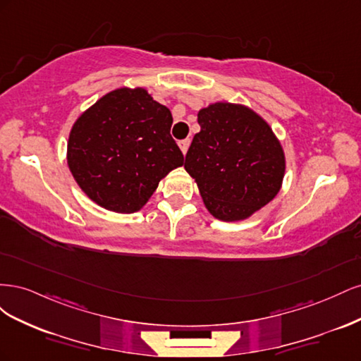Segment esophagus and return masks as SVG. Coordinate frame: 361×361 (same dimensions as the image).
I'll return each mask as SVG.
<instances>
[{
	"label": "esophagus",
	"mask_w": 361,
	"mask_h": 361,
	"mask_svg": "<svg viewBox=\"0 0 361 361\" xmlns=\"http://www.w3.org/2000/svg\"><path fill=\"white\" fill-rule=\"evenodd\" d=\"M190 145H191V140H190V138H185V140L179 141V147H180V150H182V154H183V155L187 154V152H188Z\"/></svg>",
	"instance_id": "34e87169"
}]
</instances>
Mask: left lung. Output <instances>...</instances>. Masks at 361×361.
<instances>
[{
	"label": "left lung",
	"mask_w": 361,
	"mask_h": 361,
	"mask_svg": "<svg viewBox=\"0 0 361 361\" xmlns=\"http://www.w3.org/2000/svg\"><path fill=\"white\" fill-rule=\"evenodd\" d=\"M199 125L185 170L197 182L207 211L238 221L276 197L285 155L264 118L244 105L218 102L199 111Z\"/></svg>",
	"instance_id": "8db88e82"
}]
</instances>
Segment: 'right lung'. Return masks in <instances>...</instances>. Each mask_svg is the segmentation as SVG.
Wrapping results in <instances>:
<instances>
[{
	"instance_id": "add662e5",
	"label": "right lung",
	"mask_w": 361,
	"mask_h": 361,
	"mask_svg": "<svg viewBox=\"0 0 361 361\" xmlns=\"http://www.w3.org/2000/svg\"><path fill=\"white\" fill-rule=\"evenodd\" d=\"M171 123L169 108L145 89L105 94L71 130L68 164L76 183L108 211L137 212L159 180L183 164Z\"/></svg>"
}]
</instances>
